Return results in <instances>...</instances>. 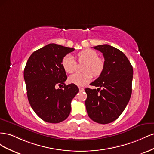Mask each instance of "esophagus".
<instances>
[{"label":"esophagus","mask_w":154,"mask_h":154,"mask_svg":"<svg viewBox=\"0 0 154 154\" xmlns=\"http://www.w3.org/2000/svg\"><path fill=\"white\" fill-rule=\"evenodd\" d=\"M78 88H79V91H80V92L81 91H84V88H83V87H78Z\"/></svg>","instance_id":"1"}]
</instances>
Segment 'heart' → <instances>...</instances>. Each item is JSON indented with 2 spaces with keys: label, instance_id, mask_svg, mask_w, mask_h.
<instances>
[{
  "label": "heart",
  "instance_id": "b5f03b06",
  "mask_svg": "<svg viewBox=\"0 0 154 154\" xmlns=\"http://www.w3.org/2000/svg\"><path fill=\"white\" fill-rule=\"evenodd\" d=\"M79 63H84L83 73L74 74L69 78V82L78 86H83L89 82L93 76L97 77L103 72L105 68V62L103 59L98 57L96 51L85 49L78 53ZM62 66L64 71L71 74L76 69V62L71 54L65 56L62 60Z\"/></svg>",
  "mask_w": 154,
  "mask_h": 154
}]
</instances>
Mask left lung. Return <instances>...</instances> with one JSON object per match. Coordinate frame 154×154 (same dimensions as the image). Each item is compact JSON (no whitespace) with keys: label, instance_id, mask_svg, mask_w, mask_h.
<instances>
[{"label":"left lung","instance_id":"obj_1","mask_svg":"<svg viewBox=\"0 0 154 154\" xmlns=\"http://www.w3.org/2000/svg\"><path fill=\"white\" fill-rule=\"evenodd\" d=\"M94 49L103 53L105 68L91 85L97 89L85 88L88 116L94 122L107 124L117 119L127 106L132 94L133 68L125 54L108 44Z\"/></svg>","mask_w":154,"mask_h":154}]
</instances>
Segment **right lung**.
Listing matches in <instances>:
<instances>
[{
	"label": "right lung",
	"mask_w": 154,
	"mask_h": 154,
	"mask_svg": "<svg viewBox=\"0 0 154 154\" xmlns=\"http://www.w3.org/2000/svg\"><path fill=\"white\" fill-rule=\"evenodd\" d=\"M73 48L49 44L30 56L24 71L27 96L31 108L46 122L58 123L67 118L71 103L78 92L71 83L66 85V71L62 60ZM64 85V89L55 87Z\"/></svg>",
	"instance_id": "obj_1"
}]
</instances>
